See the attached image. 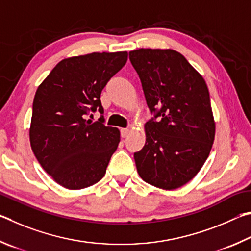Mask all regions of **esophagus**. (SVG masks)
<instances>
[{"label": "esophagus", "instance_id": "34e87169", "mask_svg": "<svg viewBox=\"0 0 251 251\" xmlns=\"http://www.w3.org/2000/svg\"><path fill=\"white\" fill-rule=\"evenodd\" d=\"M130 133L129 129H121V137L122 138H126Z\"/></svg>", "mask_w": 251, "mask_h": 251}]
</instances>
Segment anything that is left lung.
<instances>
[{"instance_id": "1", "label": "left lung", "mask_w": 251, "mask_h": 251, "mask_svg": "<svg viewBox=\"0 0 251 251\" xmlns=\"http://www.w3.org/2000/svg\"><path fill=\"white\" fill-rule=\"evenodd\" d=\"M129 55L148 107L161 118L144 125L146 144L134 153L138 173L150 185L175 190L200 172L212 150L216 126L207 85L171 48H140Z\"/></svg>"}]
</instances>
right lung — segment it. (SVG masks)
<instances>
[{
  "instance_id": "1",
  "label": "right lung",
  "mask_w": 251,
  "mask_h": 251,
  "mask_svg": "<svg viewBox=\"0 0 251 251\" xmlns=\"http://www.w3.org/2000/svg\"><path fill=\"white\" fill-rule=\"evenodd\" d=\"M128 52H92L60 60L38 86L29 126L39 164L60 186L81 190L99 182L120 142V131L86 116L99 110L101 91Z\"/></svg>"
}]
</instances>
